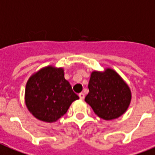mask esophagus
I'll return each mask as SVG.
<instances>
[{
	"label": "esophagus",
	"instance_id": "1",
	"mask_svg": "<svg viewBox=\"0 0 155 155\" xmlns=\"http://www.w3.org/2000/svg\"><path fill=\"white\" fill-rule=\"evenodd\" d=\"M79 97H80V99L81 100H83L84 99V97H85V94L83 93V92H81V93H79Z\"/></svg>",
	"mask_w": 155,
	"mask_h": 155
}]
</instances>
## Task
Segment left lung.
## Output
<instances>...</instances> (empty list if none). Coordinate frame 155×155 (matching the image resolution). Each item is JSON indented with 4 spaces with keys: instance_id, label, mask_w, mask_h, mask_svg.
<instances>
[{
    "instance_id": "obj_1",
    "label": "left lung",
    "mask_w": 155,
    "mask_h": 155,
    "mask_svg": "<svg viewBox=\"0 0 155 155\" xmlns=\"http://www.w3.org/2000/svg\"><path fill=\"white\" fill-rule=\"evenodd\" d=\"M85 101L96 115L106 120L122 116L131 101V91L127 83L114 69L93 71L88 83Z\"/></svg>"
}]
</instances>
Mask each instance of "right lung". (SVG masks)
<instances>
[{
	"mask_svg": "<svg viewBox=\"0 0 155 155\" xmlns=\"http://www.w3.org/2000/svg\"><path fill=\"white\" fill-rule=\"evenodd\" d=\"M78 99L79 97L64 78L63 68L52 65L42 68L27 81L25 105L30 113L42 121H57Z\"/></svg>",
	"mask_w": 155,
	"mask_h": 155,
	"instance_id": "1",
	"label": "right lung"
}]
</instances>
